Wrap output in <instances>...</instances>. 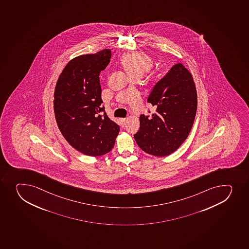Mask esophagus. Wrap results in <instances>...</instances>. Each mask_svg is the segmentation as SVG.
I'll return each instance as SVG.
<instances>
[{
	"instance_id": "obj_1",
	"label": "esophagus",
	"mask_w": 249,
	"mask_h": 249,
	"mask_svg": "<svg viewBox=\"0 0 249 249\" xmlns=\"http://www.w3.org/2000/svg\"><path fill=\"white\" fill-rule=\"evenodd\" d=\"M126 120H127V118H119V121H120L121 125L122 126H124L125 125V123H126Z\"/></svg>"
}]
</instances>
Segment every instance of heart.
<instances>
[{"label": "heart", "mask_w": 249, "mask_h": 249, "mask_svg": "<svg viewBox=\"0 0 249 249\" xmlns=\"http://www.w3.org/2000/svg\"><path fill=\"white\" fill-rule=\"evenodd\" d=\"M122 64L131 76L143 75L153 67V62L150 57L143 53H127L122 58Z\"/></svg>", "instance_id": "obj_1"}]
</instances>
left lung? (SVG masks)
Wrapping results in <instances>:
<instances>
[{
  "mask_svg": "<svg viewBox=\"0 0 249 249\" xmlns=\"http://www.w3.org/2000/svg\"><path fill=\"white\" fill-rule=\"evenodd\" d=\"M148 102L156 112L151 117H140L136 142L151 155H170L187 138L194 123L197 93L192 74L182 63L175 64L157 83Z\"/></svg>",
  "mask_w": 249,
  "mask_h": 249,
  "instance_id": "8db88e82",
  "label": "left lung"
}]
</instances>
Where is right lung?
<instances>
[{"label": "right lung", "mask_w": 249, "mask_h": 249, "mask_svg": "<svg viewBox=\"0 0 249 249\" xmlns=\"http://www.w3.org/2000/svg\"><path fill=\"white\" fill-rule=\"evenodd\" d=\"M110 57L107 49L74 57L65 67L55 87L53 108L61 133L73 148L91 157L108 153L120 130L101 105L99 75Z\"/></svg>", "instance_id": "add662e5"}]
</instances>
